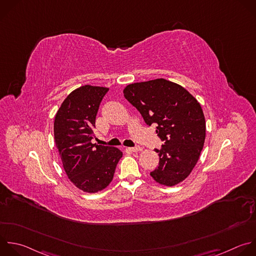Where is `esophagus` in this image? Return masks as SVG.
<instances>
[{"label":"esophagus","mask_w":256,"mask_h":256,"mask_svg":"<svg viewBox=\"0 0 256 256\" xmlns=\"http://www.w3.org/2000/svg\"><path fill=\"white\" fill-rule=\"evenodd\" d=\"M130 150L132 152H140L142 148L140 146H132V148H130Z\"/></svg>","instance_id":"1"}]
</instances>
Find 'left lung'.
Masks as SVG:
<instances>
[{
	"label": "left lung",
	"mask_w": 256,
	"mask_h": 256,
	"mask_svg": "<svg viewBox=\"0 0 256 256\" xmlns=\"http://www.w3.org/2000/svg\"><path fill=\"white\" fill-rule=\"evenodd\" d=\"M124 98L142 114L148 126L156 124L164 142L154 180L174 186L185 180L197 164L204 146L206 122L197 100L181 85L158 78L136 82L124 90Z\"/></svg>",
	"instance_id": "obj_1"
}]
</instances>
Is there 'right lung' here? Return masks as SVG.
Masks as SVG:
<instances>
[{"mask_svg": "<svg viewBox=\"0 0 256 256\" xmlns=\"http://www.w3.org/2000/svg\"><path fill=\"white\" fill-rule=\"evenodd\" d=\"M106 88L84 85L62 102L54 120V138L69 180L80 190L96 193L114 179L122 156L118 148L92 144L94 128Z\"/></svg>", "mask_w": 256, "mask_h": 256, "instance_id": "right-lung-1", "label": "right lung"}]
</instances>
